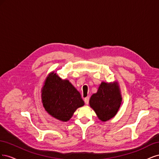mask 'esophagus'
Masks as SVG:
<instances>
[{"mask_svg": "<svg viewBox=\"0 0 159 159\" xmlns=\"http://www.w3.org/2000/svg\"><path fill=\"white\" fill-rule=\"evenodd\" d=\"M84 102H85V103L86 105H88V103H89V98H85L84 99Z\"/></svg>", "mask_w": 159, "mask_h": 159, "instance_id": "34e87169", "label": "esophagus"}]
</instances>
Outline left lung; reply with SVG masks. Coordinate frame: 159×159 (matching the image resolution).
Here are the masks:
<instances>
[{
  "label": "left lung",
  "instance_id": "left-lung-1",
  "mask_svg": "<svg viewBox=\"0 0 159 159\" xmlns=\"http://www.w3.org/2000/svg\"><path fill=\"white\" fill-rule=\"evenodd\" d=\"M122 98L117 82H102L98 92L91 95L89 105L98 117L107 121L117 114L121 104Z\"/></svg>",
  "mask_w": 159,
  "mask_h": 159
}]
</instances>
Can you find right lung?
<instances>
[{
  "label": "right lung",
  "instance_id": "add662e5",
  "mask_svg": "<svg viewBox=\"0 0 159 159\" xmlns=\"http://www.w3.org/2000/svg\"><path fill=\"white\" fill-rule=\"evenodd\" d=\"M45 110L53 117L68 121L75 110L84 105L81 94L68 80H61L52 72L47 77L42 89Z\"/></svg>",
  "mask_w": 159,
  "mask_h": 159
}]
</instances>
